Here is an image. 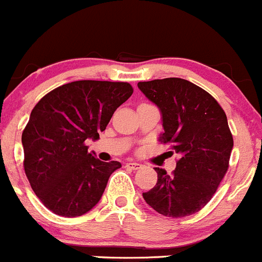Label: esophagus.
<instances>
[{
  "label": "esophagus",
  "mask_w": 262,
  "mask_h": 262,
  "mask_svg": "<svg viewBox=\"0 0 262 262\" xmlns=\"http://www.w3.org/2000/svg\"><path fill=\"white\" fill-rule=\"evenodd\" d=\"M125 167H128V168H130V170H139V168H142V165L141 163H138V162H128L125 165Z\"/></svg>",
  "instance_id": "34e87169"
}]
</instances>
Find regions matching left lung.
<instances>
[{
	"label": "left lung",
	"instance_id": "obj_1",
	"mask_svg": "<svg viewBox=\"0 0 262 262\" xmlns=\"http://www.w3.org/2000/svg\"><path fill=\"white\" fill-rule=\"evenodd\" d=\"M149 101L160 109L163 133L179 155L171 175L155 167L157 184L143 198L156 212L182 218L208 204L228 170L233 138L224 110L210 94L182 78L138 82Z\"/></svg>",
	"mask_w": 262,
	"mask_h": 262
}]
</instances>
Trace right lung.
<instances>
[{"label": "right lung", "mask_w": 262, "mask_h": 262, "mask_svg": "<svg viewBox=\"0 0 262 262\" xmlns=\"http://www.w3.org/2000/svg\"><path fill=\"white\" fill-rule=\"evenodd\" d=\"M133 94L126 82L75 81L47 94L33 109L21 137L31 189L57 215L80 216L101 199L118 161L89 153L113 114Z\"/></svg>", "instance_id": "right-lung-1"}]
</instances>
